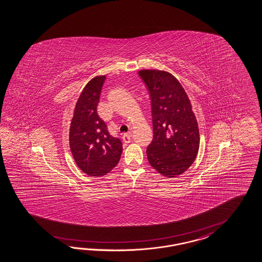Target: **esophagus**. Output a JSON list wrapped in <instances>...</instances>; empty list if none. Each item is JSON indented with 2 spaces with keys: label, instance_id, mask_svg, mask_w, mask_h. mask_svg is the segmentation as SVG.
Wrapping results in <instances>:
<instances>
[{
  "label": "esophagus",
  "instance_id": "34e87169",
  "mask_svg": "<svg viewBox=\"0 0 262 262\" xmlns=\"http://www.w3.org/2000/svg\"><path fill=\"white\" fill-rule=\"evenodd\" d=\"M122 139H123V141L125 142V143H129V142L132 141V134L130 133L125 134V135L122 136Z\"/></svg>",
  "mask_w": 262,
  "mask_h": 262
}]
</instances>
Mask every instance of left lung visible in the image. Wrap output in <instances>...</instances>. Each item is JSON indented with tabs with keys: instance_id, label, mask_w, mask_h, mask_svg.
Here are the masks:
<instances>
[{
	"instance_id": "obj_1",
	"label": "left lung",
	"mask_w": 262,
	"mask_h": 262,
	"mask_svg": "<svg viewBox=\"0 0 262 262\" xmlns=\"http://www.w3.org/2000/svg\"><path fill=\"white\" fill-rule=\"evenodd\" d=\"M149 92L154 138L147 149L150 166L165 177H178L198 156L200 135L191 101L171 73L141 70Z\"/></svg>"
}]
</instances>
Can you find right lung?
I'll return each mask as SVG.
<instances>
[{
  "instance_id": "right-lung-1",
  "label": "right lung",
  "mask_w": 262,
  "mask_h": 262,
  "mask_svg": "<svg viewBox=\"0 0 262 262\" xmlns=\"http://www.w3.org/2000/svg\"><path fill=\"white\" fill-rule=\"evenodd\" d=\"M106 75L92 78L74 107L70 127V147L78 168L90 177H104L118 164L122 142L106 130L96 108Z\"/></svg>"
}]
</instances>
